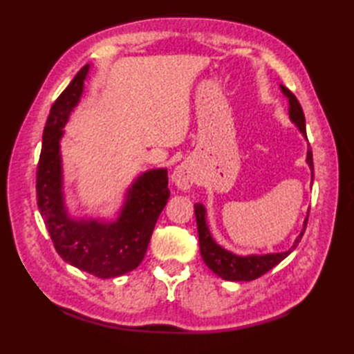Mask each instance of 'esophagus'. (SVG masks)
Instances as JSON below:
<instances>
[{"label": "esophagus", "mask_w": 354, "mask_h": 354, "mask_svg": "<svg viewBox=\"0 0 354 354\" xmlns=\"http://www.w3.org/2000/svg\"><path fill=\"white\" fill-rule=\"evenodd\" d=\"M173 183L176 184L178 189L181 190H189L192 189V185L194 183V170L189 162H183L181 165H178L171 175Z\"/></svg>", "instance_id": "esophagus-1"}]
</instances>
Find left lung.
I'll return each mask as SVG.
<instances>
[{"instance_id": "left-lung-1", "label": "left lung", "mask_w": 354, "mask_h": 354, "mask_svg": "<svg viewBox=\"0 0 354 354\" xmlns=\"http://www.w3.org/2000/svg\"><path fill=\"white\" fill-rule=\"evenodd\" d=\"M281 89L289 99V115L292 118V122L299 127V131L303 132L304 137H307L306 135V118H304V112H303L301 104H299L295 94H293L290 89H288L286 86H281ZM307 162H309L310 169L313 171V156H312L310 146H309V149H307ZM312 181H313V173H312ZM194 214H196L199 248H201L202 259H204L205 265L212 269L214 274H217L221 278H223V280H228V281H251V280H255V278L261 277L263 274H266L268 270H270L274 266H277L278 263L288 257V255L298 246L299 240H301L304 231H306L307 219H309V216H307V219L304 221L303 232L297 237L295 243H293V246L289 251L268 254V255H250V257H239V255L225 251L223 248H221L214 242L212 234H209V231L207 228V223H205L204 205L194 204Z\"/></svg>"}]
</instances>
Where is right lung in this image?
I'll use <instances>...</instances> for the list:
<instances>
[{
    "label": "right lung",
    "instance_id": "obj_1",
    "mask_svg": "<svg viewBox=\"0 0 354 354\" xmlns=\"http://www.w3.org/2000/svg\"><path fill=\"white\" fill-rule=\"evenodd\" d=\"M88 68L89 65H85L76 74L50 109L36 170V198L57 254L94 277L112 278L129 272L145 259L155 223L170 196L169 178L165 169L141 175L114 223L77 222L66 216L59 140L71 109L80 99Z\"/></svg>",
    "mask_w": 354,
    "mask_h": 354
}]
</instances>
